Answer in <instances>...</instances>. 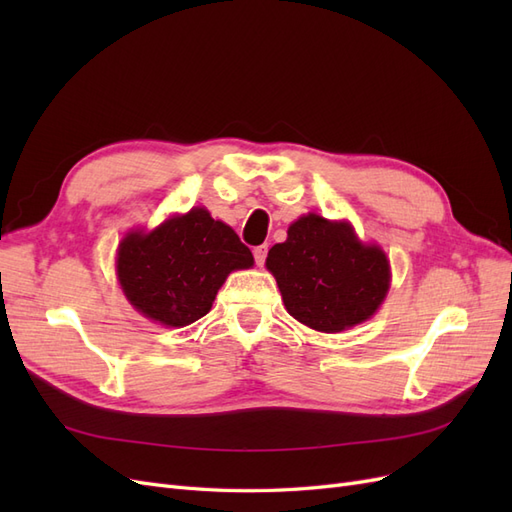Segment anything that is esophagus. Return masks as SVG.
<instances>
[{
  "mask_svg": "<svg viewBox=\"0 0 512 512\" xmlns=\"http://www.w3.org/2000/svg\"><path fill=\"white\" fill-rule=\"evenodd\" d=\"M254 260H256V265H258V267L265 265V260H267V245H258V247H254Z\"/></svg>",
  "mask_w": 512,
  "mask_h": 512,
  "instance_id": "obj_1",
  "label": "esophagus"
}]
</instances>
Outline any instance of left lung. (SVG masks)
I'll return each mask as SVG.
<instances>
[{"mask_svg": "<svg viewBox=\"0 0 512 512\" xmlns=\"http://www.w3.org/2000/svg\"><path fill=\"white\" fill-rule=\"evenodd\" d=\"M267 269L292 318L322 333H339L376 314L391 286L389 258L365 245L350 222L307 213L288 239L269 250Z\"/></svg>", "mask_w": 512, "mask_h": 512, "instance_id": "1", "label": "left lung"}]
</instances>
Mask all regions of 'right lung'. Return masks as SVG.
I'll return each mask as SVG.
<instances>
[{"label": "right lung", "instance_id": "add662e5", "mask_svg": "<svg viewBox=\"0 0 512 512\" xmlns=\"http://www.w3.org/2000/svg\"><path fill=\"white\" fill-rule=\"evenodd\" d=\"M252 265L250 247L203 207L170 215L151 232L132 230L117 250L126 299L164 327H188L209 314L228 273Z\"/></svg>", "mask_w": 512, "mask_h": 512}]
</instances>
